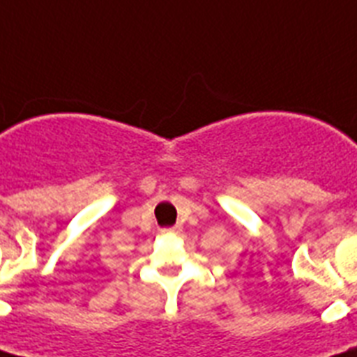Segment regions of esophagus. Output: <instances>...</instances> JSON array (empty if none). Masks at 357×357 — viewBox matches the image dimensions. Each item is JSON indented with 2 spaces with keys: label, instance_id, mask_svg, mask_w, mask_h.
Masks as SVG:
<instances>
[{
  "label": "esophagus",
  "instance_id": "obj_1",
  "mask_svg": "<svg viewBox=\"0 0 357 357\" xmlns=\"http://www.w3.org/2000/svg\"><path fill=\"white\" fill-rule=\"evenodd\" d=\"M162 231H164V234H175V231H178V226H173V228H164Z\"/></svg>",
  "mask_w": 357,
  "mask_h": 357
}]
</instances>
